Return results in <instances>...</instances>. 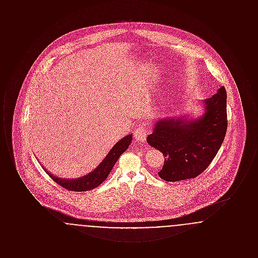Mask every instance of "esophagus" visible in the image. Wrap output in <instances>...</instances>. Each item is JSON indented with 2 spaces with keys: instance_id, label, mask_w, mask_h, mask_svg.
<instances>
[{
  "instance_id": "obj_1",
  "label": "esophagus",
  "mask_w": 258,
  "mask_h": 258,
  "mask_svg": "<svg viewBox=\"0 0 258 258\" xmlns=\"http://www.w3.org/2000/svg\"><path fill=\"white\" fill-rule=\"evenodd\" d=\"M135 138L139 142H144L147 137V130L146 125L143 123H139L135 128Z\"/></svg>"
}]
</instances>
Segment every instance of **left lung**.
<instances>
[{
  "instance_id": "left-lung-1",
  "label": "left lung",
  "mask_w": 258,
  "mask_h": 258,
  "mask_svg": "<svg viewBox=\"0 0 258 258\" xmlns=\"http://www.w3.org/2000/svg\"><path fill=\"white\" fill-rule=\"evenodd\" d=\"M226 98L225 88L221 87L204 100L205 113L199 119H164L156 123L147 142L164 156V164L158 173L162 180L196 178L208 167L226 134Z\"/></svg>"
}]
</instances>
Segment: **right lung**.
I'll return each instance as SVG.
<instances>
[{
	"instance_id": "obj_1",
	"label": "right lung",
	"mask_w": 258,
	"mask_h": 258,
	"mask_svg": "<svg viewBox=\"0 0 258 258\" xmlns=\"http://www.w3.org/2000/svg\"><path fill=\"white\" fill-rule=\"evenodd\" d=\"M132 139H133V136L132 135H128L124 136L120 141H118L114 145V147L111 149L108 155L105 157L104 160L101 161V163L98 165V167L94 171L89 173L88 175L83 176L81 178H77L74 180H68V179L58 178L50 174L49 172H46V173L49 175L51 179H53L54 182H56V184H60L61 186L69 190L86 191V190L96 188L99 184L105 181V179L109 175L113 166L115 165L120 156L130 146Z\"/></svg>"
}]
</instances>
